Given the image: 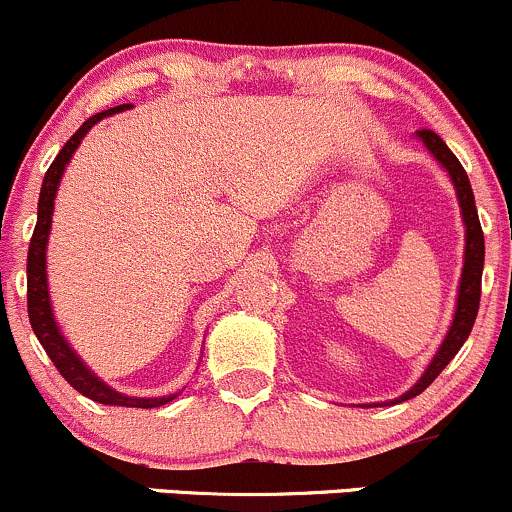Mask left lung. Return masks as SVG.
<instances>
[{
  "label": "left lung",
  "mask_w": 512,
  "mask_h": 512,
  "mask_svg": "<svg viewBox=\"0 0 512 512\" xmlns=\"http://www.w3.org/2000/svg\"><path fill=\"white\" fill-rule=\"evenodd\" d=\"M417 139L427 147V152L439 161L441 169L449 174L451 184H454L456 198H459L461 220H464V228H466L464 267H461L454 319H451L449 331H446L444 341H441V346L437 348V353H434V358L429 360V365L424 368L422 378H419L417 383L405 392V395L395 397V400L373 402V405H363V407L397 405V402L412 400V397H417L419 392L427 390V387L437 380L441 370L451 363V358L459 353V348L466 343V338H469L473 328V321H476L478 301H481V274H483V255H486V245H483V230H481V223H478V211H476V201H473L471 181L469 176H466L461 161L454 157V152L446 147L444 139H441L437 132H432V129H419Z\"/></svg>",
  "instance_id": "obj_1"
}]
</instances>
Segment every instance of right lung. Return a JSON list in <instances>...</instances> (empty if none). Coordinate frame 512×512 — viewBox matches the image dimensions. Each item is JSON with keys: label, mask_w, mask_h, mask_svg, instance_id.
<instances>
[{"label": "right lung", "mask_w": 512, "mask_h": 512, "mask_svg": "<svg viewBox=\"0 0 512 512\" xmlns=\"http://www.w3.org/2000/svg\"><path fill=\"white\" fill-rule=\"evenodd\" d=\"M132 105H117L110 110L98 112L90 120H85L80 125L78 132L63 144V149L58 152V157L53 159V164L48 166L46 176H43L41 184V196H39V218H36L34 238L29 245V260H26V287H29V321L34 328L36 338L43 346V351L48 353V358L53 360V365L58 368V373L71 383L80 395L90 397V400L100 402V405H112V407H142V410H152V407H161L166 402L176 400L181 395L179 392H171V395L161 397H132L125 392L115 390L100 380L93 370L85 365V360L73 351L68 338L63 336L61 326H58L56 316H53L51 306V292H48V277H46V250H48V235H51V220H53V203H56L58 186H61L63 171H66L68 161L73 159L75 149L80 147L85 134L90 132L100 120L105 117L117 115V112H125Z\"/></svg>", "instance_id": "1"}]
</instances>
